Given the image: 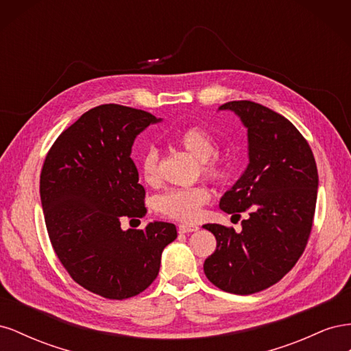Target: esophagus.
Here are the masks:
<instances>
[{"label": "esophagus", "mask_w": 351, "mask_h": 351, "mask_svg": "<svg viewBox=\"0 0 351 351\" xmlns=\"http://www.w3.org/2000/svg\"><path fill=\"white\" fill-rule=\"evenodd\" d=\"M197 230H199V227L196 224H180L178 226V232H183V234H187V232H195Z\"/></svg>", "instance_id": "esophagus-1"}]
</instances>
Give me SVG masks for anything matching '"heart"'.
<instances>
[{"label": "heart", "mask_w": 351, "mask_h": 351, "mask_svg": "<svg viewBox=\"0 0 351 351\" xmlns=\"http://www.w3.org/2000/svg\"><path fill=\"white\" fill-rule=\"evenodd\" d=\"M174 142L199 159L200 173L212 183H222L228 178L232 162L228 156L217 154L215 137L204 127L190 125L174 134ZM159 151L155 146H147L141 156V173L147 184H155L159 180ZM212 193L205 184L183 189H168L155 200V209L159 215L169 219L190 222L199 218L202 208L210 200Z\"/></svg>", "instance_id": "obj_1"}]
</instances>
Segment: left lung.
<instances>
[{
	"mask_svg": "<svg viewBox=\"0 0 351 351\" xmlns=\"http://www.w3.org/2000/svg\"><path fill=\"white\" fill-rule=\"evenodd\" d=\"M247 127L249 165L222 196L219 208L240 217L241 231L206 224L217 249L206 258V278L232 294H253L278 282L303 254L317 195V168L309 143L293 123L261 104L231 101Z\"/></svg>",
	"mask_w": 351,
	"mask_h": 351,
	"instance_id": "1",
	"label": "left lung"
}]
</instances>
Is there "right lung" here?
<instances>
[{"label":"right lung","mask_w":351,"mask_h":351,"mask_svg":"<svg viewBox=\"0 0 351 351\" xmlns=\"http://www.w3.org/2000/svg\"><path fill=\"white\" fill-rule=\"evenodd\" d=\"M159 121L119 104L84 112L48 151L39 192L52 247L70 277L110 300L141 294L177 239L169 222L121 230L123 218L146 215L145 189L130 158L136 136Z\"/></svg>","instance_id":"right-lung-1"}]
</instances>
